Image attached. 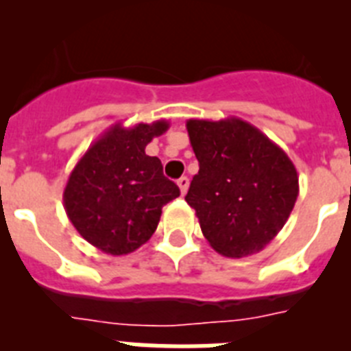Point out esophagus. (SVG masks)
<instances>
[{
	"label": "esophagus",
	"instance_id": "esophagus-1",
	"mask_svg": "<svg viewBox=\"0 0 351 351\" xmlns=\"http://www.w3.org/2000/svg\"><path fill=\"white\" fill-rule=\"evenodd\" d=\"M178 186L179 190H181V195H184L186 191H188V186H190V179L186 178V176H182L181 179H178Z\"/></svg>",
	"mask_w": 351,
	"mask_h": 351
}]
</instances>
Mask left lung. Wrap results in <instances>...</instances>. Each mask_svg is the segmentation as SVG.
I'll return each mask as SVG.
<instances>
[{
  "label": "left lung",
  "mask_w": 351,
  "mask_h": 351,
  "mask_svg": "<svg viewBox=\"0 0 351 351\" xmlns=\"http://www.w3.org/2000/svg\"><path fill=\"white\" fill-rule=\"evenodd\" d=\"M186 130L200 169L184 200L207 243L228 258L262 251L295 206V165L280 145L239 117L188 119Z\"/></svg>",
  "instance_id": "left-lung-1"
}]
</instances>
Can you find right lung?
<instances>
[{
	"instance_id": "right-lung-1",
	"label": "right lung",
	"mask_w": 351,
	"mask_h": 351,
	"mask_svg": "<svg viewBox=\"0 0 351 351\" xmlns=\"http://www.w3.org/2000/svg\"><path fill=\"white\" fill-rule=\"evenodd\" d=\"M169 121L116 123L93 142L71 170L63 204L71 225L107 255H128L151 239L161 207L179 197L176 182L163 176L145 145L169 130Z\"/></svg>"
}]
</instances>
